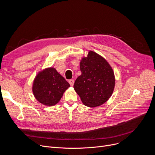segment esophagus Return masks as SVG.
Returning <instances> with one entry per match:
<instances>
[{"label": "esophagus", "mask_w": 155, "mask_h": 155, "mask_svg": "<svg viewBox=\"0 0 155 155\" xmlns=\"http://www.w3.org/2000/svg\"><path fill=\"white\" fill-rule=\"evenodd\" d=\"M68 82L71 86H73V84H74V80H73V79H70L68 80Z\"/></svg>", "instance_id": "obj_1"}]
</instances>
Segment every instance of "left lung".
I'll use <instances>...</instances> for the list:
<instances>
[{
	"label": "left lung",
	"instance_id": "8db88e82",
	"mask_svg": "<svg viewBox=\"0 0 155 155\" xmlns=\"http://www.w3.org/2000/svg\"><path fill=\"white\" fill-rule=\"evenodd\" d=\"M80 68L82 74L76 79L73 87L84 104L95 107L107 101L114 88L115 78L107 61L90 51L81 61Z\"/></svg>",
	"mask_w": 155,
	"mask_h": 155
}]
</instances>
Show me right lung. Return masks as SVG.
Wrapping results in <instances>:
<instances>
[{
  "mask_svg": "<svg viewBox=\"0 0 155 155\" xmlns=\"http://www.w3.org/2000/svg\"><path fill=\"white\" fill-rule=\"evenodd\" d=\"M69 87L70 84L54 68H49L36 77L32 92L39 102L51 106L60 101Z\"/></svg>",
  "mask_w": 155,
  "mask_h": 155,
  "instance_id": "right-lung-1",
  "label": "right lung"
}]
</instances>
